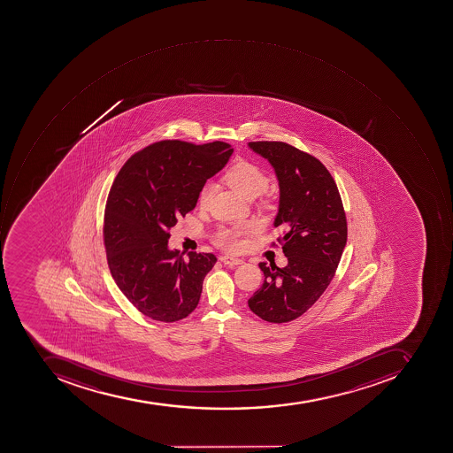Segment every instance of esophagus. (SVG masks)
<instances>
[{
	"instance_id": "esophagus-1",
	"label": "esophagus",
	"mask_w": 453,
	"mask_h": 453,
	"mask_svg": "<svg viewBox=\"0 0 453 453\" xmlns=\"http://www.w3.org/2000/svg\"><path fill=\"white\" fill-rule=\"evenodd\" d=\"M220 262L225 263L226 265H230V267H234V265H242L243 260L237 259V257H230V256H220L219 257Z\"/></svg>"
}]
</instances>
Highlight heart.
Wrapping results in <instances>:
<instances>
[{
    "label": "heart",
    "instance_id": "heart-1",
    "mask_svg": "<svg viewBox=\"0 0 453 453\" xmlns=\"http://www.w3.org/2000/svg\"><path fill=\"white\" fill-rule=\"evenodd\" d=\"M228 186L234 188L240 196L247 200L257 197L259 194L269 186V178L263 172L262 168L250 163V161H240L231 166L225 176ZM213 186L211 183L203 184L198 191V205L205 208L212 197ZM252 228L250 222H240L233 227L219 228L213 242L226 252H237L241 248V237Z\"/></svg>",
    "mask_w": 453,
    "mask_h": 453
}]
</instances>
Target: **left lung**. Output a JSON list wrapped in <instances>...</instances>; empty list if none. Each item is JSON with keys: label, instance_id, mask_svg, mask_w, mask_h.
Here are the masks:
<instances>
[{"label": "left lung", "instance_id": "left-lung-1", "mask_svg": "<svg viewBox=\"0 0 453 453\" xmlns=\"http://www.w3.org/2000/svg\"><path fill=\"white\" fill-rule=\"evenodd\" d=\"M267 159L280 184L275 227L288 257L282 269L259 263L265 282L248 306L267 322L282 324L304 314L331 284L347 242V220L336 183L315 157L284 142H250Z\"/></svg>", "mask_w": 453, "mask_h": 453}]
</instances>
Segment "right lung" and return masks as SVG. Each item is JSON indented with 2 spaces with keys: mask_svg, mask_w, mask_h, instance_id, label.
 <instances>
[{
  "mask_svg": "<svg viewBox=\"0 0 453 453\" xmlns=\"http://www.w3.org/2000/svg\"><path fill=\"white\" fill-rule=\"evenodd\" d=\"M230 144L161 141L134 153L112 181L104 211L107 263L142 314L176 322L200 302L213 253L169 250V230L196 208L198 191L227 164Z\"/></svg>",
  "mask_w": 453,
  "mask_h": 453,
  "instance_id": "obj_1",
  "label": "right lung"
}]
</instances>
